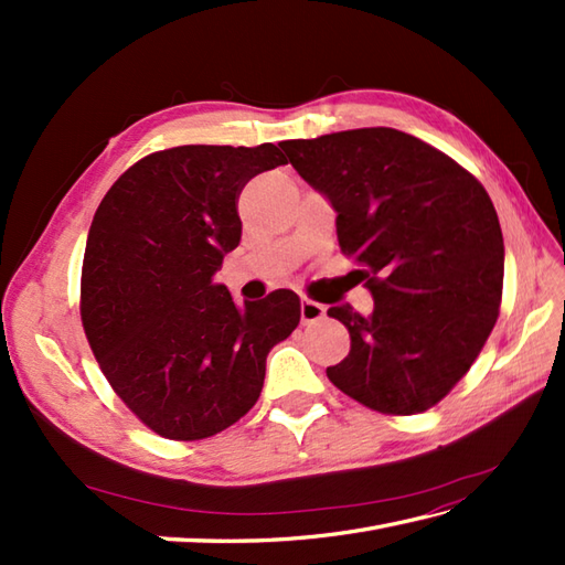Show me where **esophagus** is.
<instances>
[{
  "label": "esophagus",
  "mask_w": 565,
  "mask_h": 565,
  "mask_svg": "<svg viewBox=\"0 0 565 565\" xmlns=\"http://www.w3.org/2000/svg\"><path fill=\"white\" fill-rule=\"evenodd\" d=\"M322 318H326V308H322V303L313 301V298H303V301H301L303 326H310V322H318Z\"/></svg>",
  "instance_id": "1"
}]
</instances>
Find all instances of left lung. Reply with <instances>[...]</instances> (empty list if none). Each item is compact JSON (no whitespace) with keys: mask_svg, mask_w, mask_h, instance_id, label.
<instances>
[{"mask_svg":"<svg viewBox=\"0 0 565 565\" xmlns=\"http://www.w3.org/2000/svg\"><path fill=\"white\" fill-rule=\"evenodd\" d=\"M286 162L338 211L342 255L359 264L374 313L332 306L352 350L328 379L383 415L437 405L495 328L505 245L478 179L395 128L284 140Z\"/></svg>","mask_w":565,"mask_h":565,"instance_id":"obj_1","label":"left lung"}]
</instances>
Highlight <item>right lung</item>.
<instances>
[{
	"instance_id": "1",
	"label": "right lung",
	"mask_w": 565,
	"mask_h": 565,
	"mask_svg": "<svg viewBox=\"0 0 565 565\" xmlns=\"http://www.w3.org/2000/svg\"><path fill=\"white\" fill-rule=\"evenodd\" d=\"M257 148L179 146L146 154L106 191L82 262L79 316L114 393L154 435L196 441L257 403L267 354L301 320L276 289L237 308L213 284L239 245V191L284 164Z\"/></svg>"
}]
</instances>
